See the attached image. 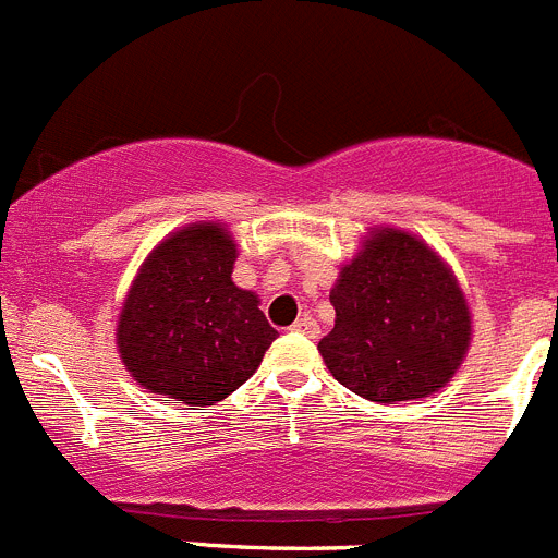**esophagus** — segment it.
<instances>
[{
    "label": "esophagus",
    "instance_id": "1",
    "mask_svg": "<svg viewBox=\"0 0 558 558\" xmlns=\"http://www.w3.org/2000/svg\"><path fill=\"white\" fill-rule=\"evenodd\" d=\"M293 332H302L307 335V338H315V335H318V324H315L310 315H302V318L293 324Z\"/></svg>",
    "mask_w": 558,
    "mask_h": 558
}]
</instances>
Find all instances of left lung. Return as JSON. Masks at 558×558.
<instances>
[{
	"mask_svg": "<svg viewBox=\"0 0 558 558\" xmlns=\"http://www.w3.org/2000/svg\"><path fill=\"white\" fill-rule=\"evenodd\" d=\"M335 329L318 352L368 402H405L447 386L470 347V310L445 263L405 231H379L340 270Z\"/></svg>",
	"mask_w": 558,
	"mask_h": 558,
	"instance_id": "1",
	"label": "left lung"
}]
</instances>
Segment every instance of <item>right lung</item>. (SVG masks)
<instances>
[{"mask_svg":"<svg viewBox=\"0 0 558 558\" xmlns=\"http://www.w3.org/2000/svg\"><path fill=\"white\" fill-rule=\"evenodd\" d=\"M234 259L231 236L198 223L165 240L142 265L117 343L147 391L204 408L256 372L279 332L256 295L231 282Z\"/></svg>","mask_w":558,"mask_h":558,"instance_id":"add662e5","label":"right lung"}]
</instances>
